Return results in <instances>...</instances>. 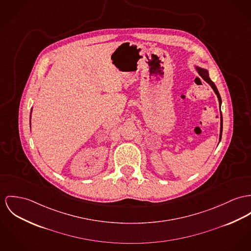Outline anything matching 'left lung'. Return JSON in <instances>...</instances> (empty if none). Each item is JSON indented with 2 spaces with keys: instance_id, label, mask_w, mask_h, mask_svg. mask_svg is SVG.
I'll use <instances>...</instances> for the list:
<instances>
[{
  "instance_id": "1",
  "label": "left lung",
  "mask_w": 251,
  "mask_h": 251,
  "mask_svg": "<svg viewBox=\"0 0 251 251\" xmlns=\"http://www.w3.org/2000/svg\"><path fill=\"white\" fill-rule=\"evenodd\" d=\"M194 67H195L196 71L198 72V74L200 75V76L202 78L206 83H208V84L211 86V88H212L214 93L216 94V96L218 97L219 105H220V110H221L222 98H221V96H220V94H219V91H218V89H217L216 85L214 84V82H213L212 80H211L210 77H209V73H208V71H207L206 69L201 68V67L197 66V65H195ZM220 118H221V128H220V137H219V142H220V141H221V139H222V134H223V115H222V112H221V115H220Z\"/></svg>"
}]
</instances>
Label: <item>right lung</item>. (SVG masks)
<instances>
[{
	"label": "right lung",
	"instance_id": "add662e5",
	"mask_svg": "<svg viewBox=\"0 0 251 251\" xmlns=\"http://www.w3.org/2000/svg\"><path fill=\"white\" fill-rule=\"evenodd\" d=\"M31 113H32V108H31V111H30V119H31ZM30 128H31V125H30Z\"/></svg>",
	"mask_w": 251,
	"mask_h": 251
}]
</instances>
